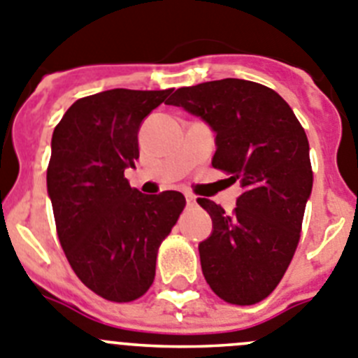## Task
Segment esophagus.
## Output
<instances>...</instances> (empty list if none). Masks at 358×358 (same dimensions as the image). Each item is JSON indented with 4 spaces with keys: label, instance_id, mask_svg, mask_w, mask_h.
Instances as JSON below:
<instances>
[{
    "label": "esophagus",
    "instance_id": "1",
    "mask_svg": "<svg viewBox=\"0 0 358 358\" xmlns=\"http://www.w3.org/2000/svg\"><path fill=\"white\" fill-rule=\"evenodd\" d=\"M185 199H187V205H194L196 198L191 194V192H185Z\"/></svg>",
    "mask_w": 358,
    "mask_h": 358
}]
</instances>
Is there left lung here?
Wrapping results in <instances>:
<instances>
[{
	"label": "left lung",
	"instance_id": "8db88e82",
	"mask_svg": "<svg viewBox=\"0 0 358 358\" xmlns=\"http://www.w3.org/2000/svg\"><path fill=\"white\" fill-rule=\"evenodd\" d=\"M169 105L210 124L212 166L243 187L231 214L198 199L214 227L199 244L203 276L227 303H259L275 291L299 243L314 180L307 134L278 92L248 80L182 87Z\"/></svg>",
	"mask_w": 358,
	"mask_h": 358
}]
</instances>
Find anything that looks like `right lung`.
<instances>
[{"instance_id":"obj_1","label":"right lung","mask_w":358,"mask_h":358,"mask_svg":"<svg viewBox=\"0 0 358 358\" xmlns=\"http://www.w3.org/2000/svg\"><path fill=\"white\" fill-rule=\"evenodd\" d=\"M171 91L80 98L51 139L46 178L60 246L87 287L115 303L146 294L160 244L185 208L182 192L143 194L124 178L139 159L143 119Z\"/></svg>"}]
</instances>
